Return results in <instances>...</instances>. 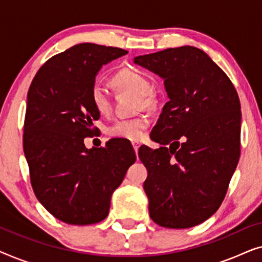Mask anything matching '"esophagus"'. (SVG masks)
<instances>
[{
	"mask_svg": "<svg viewBox=\"0 0 262 262\" xmlns=\"http://www.w3.org/2000/svg\"><path fill=\"white\" fill-rule=\"evenodd\" d=\"M132 146H134L135 151H136V152H137V151H138V148H139V144H138V143H136V142H134V143H132Z\"/></svg>",
	"mask_w": 262,
	"mask_h": 262,
	"instance_id": "obj_1",
	"label": "esophagus"
}]
</instances>
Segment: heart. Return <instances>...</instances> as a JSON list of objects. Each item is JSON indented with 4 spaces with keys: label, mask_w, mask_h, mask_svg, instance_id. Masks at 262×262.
<instances>
[{
    "label": "heart",
    "mask_w": 262,
    "mask_h": 262,
    "mask_svg": "<svg viewBox=\"0 0 262 262\" xmlns=\"http://www.w3.org/2000/svg\"><path fill=\"white\" fill-rule=\"evenodd\" d=\"M111 83L118 92H130L137 95V110H152L156 105V98L151 89L149 78L139 71L121 69L112 77ZM91 102L96 112L107 116L112 111V101L105 89L94 85L91 91ZM149 120L145 117H136L130 119H119L107 127V135L113 138L138 141L142 138Z\"/></svg>",
    "instance_id": "1"
}]
</instances>
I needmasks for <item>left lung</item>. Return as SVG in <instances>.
<instances>
[{"instance_id": "obj_1", "label": "left lung", "mask_w": 262, "mask_h": 262, "mask_svg": "<svg viewBox=\"0 0 262 262\" xmlns=\"http://www.w3.org/2000/svg\"><path fill=\"white\" fill-rule=\"evenodd\" d=\"M134 62L164 80L169 98L154 126L161 148H139L149 213L164 228L198 225L218 210L239 159L241 105L227 74L200 49H167Z\"/></svg>"}]
</instances>
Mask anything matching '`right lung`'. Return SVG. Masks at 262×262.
Returning <instances> with one entry per match:
<instances>
[{"mask_svg":"<svg viewBox=\"0 0 262 262\" xmlns=\"http://www.w3.org/2000/svg\"><path fill=\"white\" fill-rule=\"evenodd\" d=\"M123 49L82 42L53 56L32 81L27 94L24 151L32 188L41 205L68 224L99 223L111 196L136 162L134 148L114 139L87 149L100 114L91 91L102 66L126 55Z\"/></svg>","mask_w":262,"mask_h":262,"instance_id":"1","label":"right lung"}]
</instances>
